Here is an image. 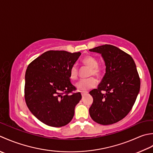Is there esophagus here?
<instances>
[{"instance_id": "esophagus-1", "label": "esophagus", "mask_w": 153, "mask_h": 153, "mask_svg": "<svg viewBox=\"0 0 153 153\" xmlns=\"http://www.w3.org/2000/svg\"><path fill=\"white\" fill-rule=\"evenodd\" d=\"M87 93H88L87 92H81V95H82V96H85Z\"/></svg>"}]
</instances>
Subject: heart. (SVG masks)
<instances>
[{"mask_svg":"<svg viewBox=\"0 0 153 153\" xmlns=\"http://www.w3.org/2000/svg\"><path fill=\"white\" fill-rule=\"evenodd\" d=\"M82 63L86 67L90 68L88 76H95L96 77L100 76L102 73V67L99 66L98 59L92 55H87L82 60ZM79 76V69L76 65H73L70 69V78L72 80L77 79ZM97 81L94 77H90L86 79L80 80L75 85L78 90L82 92H86L89 89L94 88L96 85Z\"/></svg>","mask_w":153,"mask_h":153,"instance_id":"heart-1","label":"heart"}]
</instances>
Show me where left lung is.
<instances>
[{"instance_id": "1", "label": "left lung", "mask_w": 153, "mask_h": 153, "mask_svg": "<svg viewBox=\"0 0 153 153\" xmlns=\"http://www.w3.org/2000/svg\"><path fill=\"white\" fill-rule=\"evenodd\" d=\"M90 51L101 54L105 65V75L98 88L89 92L93 98L90 116L101 125L117 123L129 114L139 92L141 81L136 65L129 54L111 45Z\"/></svg>"}]
</instances>
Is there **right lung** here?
Instances as JSON below:
<instances>
[{
	"instance_id": "obj_1",
	"label": "right lung",
	"mask_w": 153,
	"mask_h": 153,
	"mask_svg": "<svg viewBox=\"0 0 153 153\" xmlns=\"http://www.w3.org/2000/svg\"><path fill=\"white\" fill-rule=\"evenodd\" d=\"M80 52L48 51L31 63L25 74L24 96L34 116L49 126H66L82 98L70 81V69Z\"/></svg>"
}]
</instances>
